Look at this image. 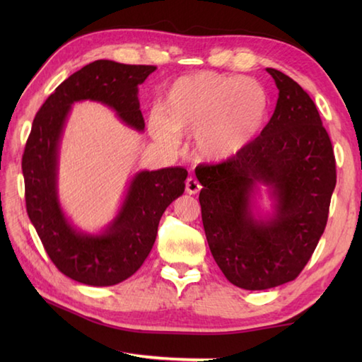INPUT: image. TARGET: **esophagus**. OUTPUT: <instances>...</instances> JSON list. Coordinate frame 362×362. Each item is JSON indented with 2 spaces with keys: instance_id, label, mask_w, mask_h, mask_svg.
<instances>
[{
  "instance_id": "34e87169",
  "label": "esophagus",
  "mask_w": 362,
  "mask_h": 362,
  "mask_svg": "<svg viewBox=\"0 0 362 362\" xmlns=\"http://www.w3.org/2000/svg\"><path fill=\"white\" fill-rule=\"evenodd\" d=\"M185 188H187V193L188 194H197L199 191H201V183H199L196 179H193V177H189V179L187 180V185H185Z\"/></svg>"
}]
</instances>
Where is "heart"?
I'll return each mask as SVG.
<instances>
[{
	"label": "heart",
	"mask_w": 362,
	"mask_h": 362,
	"mask_svg": "<svg viewBox=\"0 0 362 362\" xmlns=\"http://www.w3.org/2000/svg\"><path fill=\"white\" fill-rule=\"evenodd\" d=\"M269 98L261 83L241 76L201 71L171 83L151 119L157 140L173 144L175 135H193V152L202 161L222 163L247 148L263 130Z\"/></svg>",
	"instance_id": "b5f03b06"
}]
</instances>
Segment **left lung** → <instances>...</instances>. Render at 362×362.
Instances as JSON below:
<instances>
[{
	"label": "left lung",
	"instance_id": "obj_1",
	"mask_svg": "<svg viewBox=\"0 0 362 362\" xmlns=\"http://www.w3.org/2000/svg\"><path fill=\"white\" fill-rule=\"evenodd\" d=\"M279 99L272 118L240 156L196 168L206 241L235 286L263 291L297 279L324 233L336 187L333 146L310 95L267 68ZM268 187L272 214L255 205Z\"/></svg>",
	"mask_w": 362,
	"mask_h": 362
}]
</instances>
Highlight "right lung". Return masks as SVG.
Listing matches in <instances>:
<instances>
[{
	"label": "right lung",
	"mask_w": 362,
	"mask_h": 362,
	"mask_svg": "<svg viewBox=\"0 0 362 362\" xmlns=\"http://www.w3.org/2000/svg\"><path fill=\"white\" fill-rule=\"evenodd\" d=\"M157 70L95 60L54 90L37 112L23 153L28 216L60 272L90 286H113L134 275L156 243L161 214L185 191L187 169L180 166L136 173L110 224L99 233L76 228L60 206L59 149L71 105L101 103L126 126L144 130L138 86Z\"/></svg>",
	"instance_id": "1"
}]
</instances>
